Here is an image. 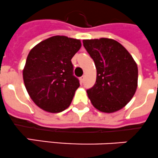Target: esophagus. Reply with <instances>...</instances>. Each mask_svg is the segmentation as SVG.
I'll use <instances>...</instances> for the list:
<instances>
[{"instance_id": "esophagus-1", "label": "esophagus", "mask_w": 158, "mask_h": 158, "mask_svg": "<svg viewBox=\"0 0 158 158\" xmlns=\"http://www.w3.org/2000/svg\"><path fill=\"white\" fill-rule=\"evenodd\" d=\"M79 80H80L81 83H82V82H83V81H84V76H81V77L79 78Z\"/></svg>"}]
</instances>
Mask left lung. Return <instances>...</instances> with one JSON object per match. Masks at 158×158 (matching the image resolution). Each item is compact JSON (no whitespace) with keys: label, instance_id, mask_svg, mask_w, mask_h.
I'll use <instances>...</instances> for the list:
<instances>
[{"label":"left lung","instance_id":"1","mask_svg":"<svg viewBox=\"0 0 158 158\" xmlns=\"http://www.w3.org/2000/svg\"><path fill=\"white\" fill-rule=\"evenodd\" d=\"M94 61L96 80L86 90L92 104L99 111L113 113L131 101L137 87L138 69L127 50L110 38L83 40Z\"/></svg>","mask_w":158,"mask_h":158}]
</instances>
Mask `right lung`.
<instances>
[{
	"instance_id": "right-lung-1",
	"label": "right lung",
	"mask_w": 158,
	"mask_h": 158,
	"mask_svg": "<svg viewBox=\"0 0 158 158\" xmlns=\"http://www.w3.org/2000/svg\"><path fill=\"white\" fill-rule=\"evenodd\" d=\"M80 47V40L57 35L30 51L23 79L29 96L41 109L60 113L69 106L80 85L71 59Z\"/></svg>"
}]
</instances>
